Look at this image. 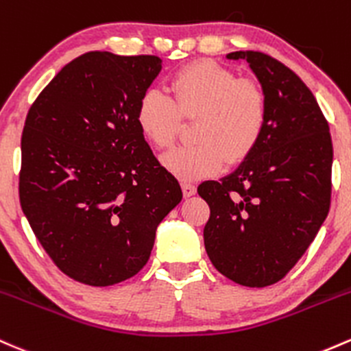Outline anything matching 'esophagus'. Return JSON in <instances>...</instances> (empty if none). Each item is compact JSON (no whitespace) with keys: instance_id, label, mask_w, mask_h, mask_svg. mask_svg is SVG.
I'll return each instance as SVG.
<instances>
[{"instance_id":"esophagus-1","label":"esophagus","mask_w":351,"mask_h":351,"mask_svg":"<svg viewBox=\"0 0 351 351\" xmlns=\"http://www.w3.org/2000/svg\"><path fill=\"white\" fill-rule=\"evenodd\" d=\"M182 188H183L184 198H190V196H193L196 193V186H195L193 183L184 182V183H182Z\"/></svg>"}]
</instances>
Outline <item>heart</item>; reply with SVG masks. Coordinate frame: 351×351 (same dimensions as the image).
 Listing matches in <instances>:
<instances>
[{
  "instance_id": "heart-1",
  "label": "heart",
  "mask_w": 351,
  "mask_h": 351,
  "mask_svg": "<svg viewBox=\"0 0 351 351\" xmlns=\"http://www.w3.org/2000/svg\"><path fill=\"white\" fill-rule=\"evenodd\" d=\"M169 96L148 90L136 106L141 133L158 149L171 148L183 119H196L195 145L173 149L163 158L176 178L191 182L218 173L225 161L246 160L260 143L268 106L263 91L250 80L210 60L186 64L169 78Z\"/></svg>"
}]
</instances>
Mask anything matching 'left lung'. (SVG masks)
<instances>
[{"label":"left lung","mask_w":351,"mask_h":351,"mask_svg":"<svg viewBox=\"0 0 351 351\" xmlns=\"http://www.w3.org/2000/svg\"><path fill=\"white\" fill-rule=\"evenodd\" d=\"M226 58L250 64L268 118L255 152L232 175L198 186L210 206L203 237L221 275L263 288L285 278L328 215L332 136L313 93L290 68L260 51Z\"/></svg>","instance_id":"8db88e82"}]
</instances>
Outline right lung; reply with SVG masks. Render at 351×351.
Instances as JSON below:
<instances>
[{"label": "right lung", "mask_w": 351, "mask_h": 351, "mask_svg": "<svg viewBox=\"0 0 351 351\" xmlns=\"http://www.w3.org/2000/svg\"><path fill=\"white\" fill-rule=\"evenodd\" d=\"M158 56L90 51L38 95L21 134L19 203L64 275L110 287L148 261L158 225L182 202L136 123Z\"/></svg>", "instance_id": "1"}]
</instances>
